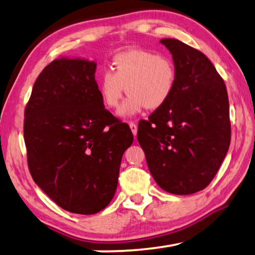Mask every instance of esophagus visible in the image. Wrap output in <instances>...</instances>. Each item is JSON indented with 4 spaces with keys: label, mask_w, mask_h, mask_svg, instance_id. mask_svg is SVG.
Masks as SVG:
<instances>
[{
    "label": "esophagus",
    "mask_w": 255,
    "mask_h": 255,
    "mask_svg": "<svg viewBox=\"0 0 255 255\" xmlns=\"http://www.w3.org/2000/svg\"><path fill=\"white\" fill-rule=\"evenodd\" d=\"M129 127H130V130L132 132V135L136 136L137 135V125L133 122H130V123H129Z\"/></svg>",
    "instance_id": "34e87169"
}]
</instances>
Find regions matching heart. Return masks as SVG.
<instances>
[{
  "instance_id": "b5f03b06",
  "label": "heart",
  "mask_w": 255,
  "mask_h": 255,
  "mask_svg": "<svg viewBox=\"0 0 255 255\" xmlns=\"http://www.w3.org/2000/svg\"><path fill=\"white\" fill-rule=\"evenodd\" d=\"M176 79L178 71L170 57L131 49L112 58V71L101 73L98 88L103 105L109 109H117L126 91L129 96L120 114L132 116L145 107L156 110L165 106L174 92Z\"/></svg>"
}]
</instances>
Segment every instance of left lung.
<instances>
[{
  "mask_svg": "<svg viewBox=\"0 0 255 255\" xmlns=\"http://www.w3.org/2000/svg\"><path fill=\"white\" fill-rule=\"evenodd\" d=\"M178 71L165 106L138 124L137 139L150 174L173 195H191L208 185L231 143L226 85L213 63L178 39L161 40Z\"/></svg>",
  "mask_w": 255,
  "mask_h": 255,
  "instance_id": "left-lung-1",
  "label": "left lung"
}]
</instances>
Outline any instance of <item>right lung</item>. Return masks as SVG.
I'll use <instances>...</instances> for the list:
<instances>
[{
    "label": "right lung",
    "instance_id": "obj_1",
    "mask_svg": "<svg viewBox=\"0 0 255 255\" xmlns=\"http://www.w3.org/2000/svg\"><path fill=\"white\" fill-rule=\"evenodd\" d=\"M96 68L85 59L54 60L34 82L24 110L30 174L59 207L81 215L109 205L133 140L128 125L105 109Z\"/></svg>",
    "mask_w": 255,
    "mask_h": 255
}]
</instances>
